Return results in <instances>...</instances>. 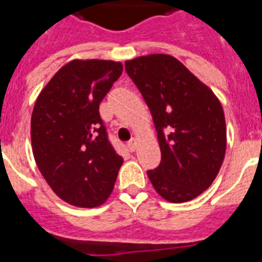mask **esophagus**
Wrapping results in <instances>:
<instances>
[{
	"label": "esophagus",
	"instance_id": "obj_1",
	"mask_svg": "<svg viewBox=\"0 0 262 262\" xmlns=\"http://www.w3.org/2000/svg\"><path fill=\"white\" fill-rule=\"evenodd\" d=\"M137 147V140L136 139H130L129 142H127V148L130 150V151H135Z\"/></svg>",
	"mask_w": 262,
	"mask_h": 262
}]
</instances>
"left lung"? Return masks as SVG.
Here are the masks:
<instances>
[{"label":"left lung","mask_w":262,"mask_h":262,"mask_svg":"<svg viewBox=\"0 0 262 262\" xmlns=\"http://www.w3.org/2000/svg\"><path fill=\"white\" fill-rule=\"evenodd\" d=\"M125 69L147 103L159 137L161 163L147 171L148 178L168 202H188L212 185L225 159L219 99L168 54L127 60Z\"/></svg>","instance_id":"left-lung-1"}]
</instances>
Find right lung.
I'll list each match as a JSON object with an SVG mask.
<instances>
[{"mask_svg":"<svg viewBox=\"0 0 262 262\" xmlns=\"http://www.w3.org/2000/svg\"><path fill=\"white\" fill-rule=\"evenodd\" d=\"M123 66L73 60L53 75L35 103L32 150L54 193L70 205L95 208L114 189L123 159L111 144L99 103Z\"/></svg>","mask_w":262,"mask_h":262,"instance_id":"add662e5","label":"right lung"}]
</instances>
